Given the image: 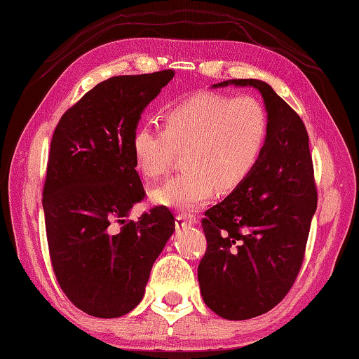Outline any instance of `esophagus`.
<instances>
[{"label": "esophagus", "instance_id": "1", "mask_svg": "<svg viewBox=\"0 0 359 359\" xmlns=\"http://www.w3.org/2000/svg\"><path fill=\"white\" fill-rule=\"evenodd\" d=\"M196 223H198L196 218H193V217H187V215L175 217V226H177L179 229L187 228V226H194Z\"/></svg>", "mask_w": 359, "mask_h": 359}]
</instances>
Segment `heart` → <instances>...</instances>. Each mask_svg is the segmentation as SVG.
I'll list each match as a JSON object with an SVG mask.
<instances>
[{
	"mask_svg": "<svg viewBox=\"0 0 359 359\" xmlns=\"http://www.w3.org/2000/svg\"><path fill=\"white\" fill-rule=\"evenodd\" d=\"M269 135L263 104L252 96L229 98L203 93L168 109L163 131L139 125L131 136L135 166L145 179L168 172L175 151H184L185 174L151 191V201L193 212L214 196L229 193L257 168Z\"/></svg>",
	"mask_w": 359,
	"mask_h": 359,
	"instance_id": "b5f03b06",
	"label": "heart"
}]
</instances>
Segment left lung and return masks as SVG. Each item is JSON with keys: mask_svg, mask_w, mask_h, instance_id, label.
Wrapping results in <instances>:
<instances>
[{"mask_svg": "<svg viewBox=\"0 0 359 359\" xmlns=\"http://www.w3.org/2000/svg\"><path fill=\"white\" fill-rule=\"evenodd\" d=\"M228 85L258 90L269 135L250 177L204 212L208 250L198 280L212 312L248 320L269 312L293 287L317 210V188L299 115L258 79H231L212 87Z\"/></svg>", "mask_w": 359, "mask_h": 359, "instance_id": "8db88e82", "label": "left lung"}]
</instances>
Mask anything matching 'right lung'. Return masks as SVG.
Wrapping results in <instances>:
<instances>
[{"mask_svg":"<svg viewBox=\"0 0 359 359\" xmlns=\"http://www.w3.org/2000/svg\"><path fill=\"white\" fill-rule=\"evenodd\" d=\"M174 71L100 82L63 114L53 133L42 208L60 287L85 313L117 318L144 297L175 223L168 208L126 220L144 187L131 136Z\"/></svg>","mask_w":359,"mask_h":359,"instance_id":"obj_1","label":"right lung"}]
</instances>
